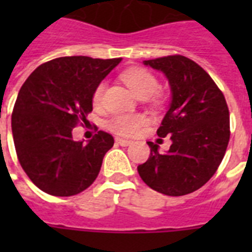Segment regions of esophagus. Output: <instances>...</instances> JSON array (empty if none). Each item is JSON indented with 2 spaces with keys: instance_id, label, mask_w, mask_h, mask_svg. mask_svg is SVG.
Listing matches in <instances>:
<instances>
[{
  "instance_id": "34e87169",
  "label": "esophagus",
  "mask_w": 252,
  "mask_h": 252,
  "mask_svg": "<svg viewBox=\"0 0 252 252\" xmlns=\"http://www.w3.org/2000/svg\"><path fill=\"white\" fill-rule=\"evenodd\" d=\"M115 141H116V144H119V145H120V146H129V145H132V141H130V140H126V138L118 137V138H116V140H115Z\"/></svg>"
}]
</instances>
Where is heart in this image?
Masks as SVG:
<instances>
[{
	"label": "heart",
	"mask_w": 252,
	"mask_h": 252,
	"mask_svg": "<svg viewBox=\"0 0 252 252\" xmlns=\"http://www.w3.org/2000/svg\"><path fill=\"white\" fill-rule=\"evenodd\" d=\"M123 80L137 98H149L158 89L157 78L146 69H129L123 74ZM103 90H104V84H100L95 89L93 95L94 104L100 103ZM144 124H145V118L142 115H116L108 122V128L122 136H132L137 133Z\"/></svg>",
	"instance_id": "b5f03b06"
}]
</instances>
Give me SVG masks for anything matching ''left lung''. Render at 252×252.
Returning <instances> with one entry per match:
<instances>
[{"label":"left lung","mask_w":252,"mask_h":252,"mask_svg":"<svg viewBox=\"0 0 252 252\" xmlns=\"http://www.w3.org/2000/svg\"><path fill=\"white\" fill-rule=\"evenodd\" d=\"M144 65L163 73L170 85L171 102L157 134L172 144L161 154L148 141L150 156L137 171L154 191L187 195L215 175L225 156L230 138L226 100L211 76L187 57H159Z\"/></svg>","instance_id":"left-lung-1"}]
</instances>
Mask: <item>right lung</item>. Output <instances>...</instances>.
<instances>
[{
	"mask_svg": "<svg viewBox=\"0 0 252 252\" xmlns=\"http://www.w3.org/2000/svg\"><path fill=\"white\" fill-rule=\"evenodd\" d=\"M122 59L59 57L40 65L18 93L11 130L22 168L41 191L73 196L96 179L114 137L99 130L86 145L73 128L93 111V95Z\"/></svg>",
	"mask_w": 252,
	"mask_h": 252,
	"instance_id": "obj_1",
	"label": "right lung"
}]
</instances>
